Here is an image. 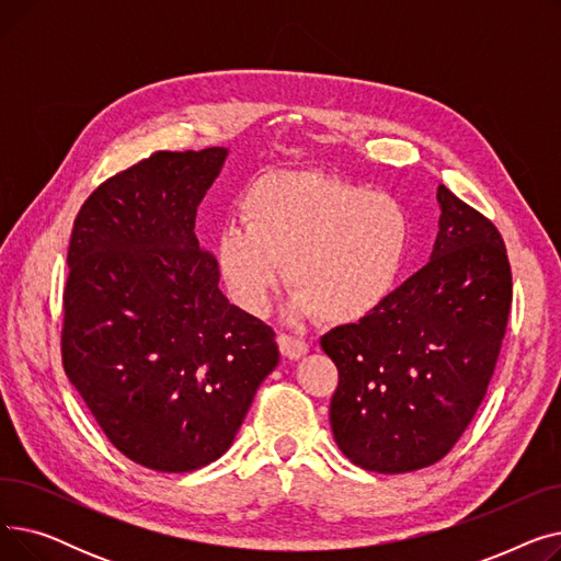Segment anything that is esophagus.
Returning a JSON list of instances; mask_svg holds the SVG:
<instances>
[{"label":"esophagus","mask_w":561,"mask_h":561,"mask_svg":"<svg viewBox=\"0 0 561 561\" xmlns=\"http://www.w3.org/2000/svg\"><path fill=\"white\" fill-rule=\"evenodd\" d=\"M277 343H279L282 355L288 359H300L302 355H307V350H309V345L302 339L290 336V334H279Z\"/></svg>","instance_id":"1"}]
</instances>
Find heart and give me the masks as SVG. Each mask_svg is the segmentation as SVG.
<instances>
[{
  "label": "heart",
  "instance_id": "obj_1",
  "mask_svg": "<svg viewBox=\"0 0 561 561\" xmlns=\"http://www.w3.org/2000/svg\"><path fill=\"white\" fill-rule=\"evenodd\" d=\"M243 224L216 239V263L233 305L271 309L284 279L293 307L347 325L385 305L409 250L402 204L320 172H271L243 199Z\"/></svg>",
  "mask_w": 561,
  "mask_h": 561
}]
</instances>
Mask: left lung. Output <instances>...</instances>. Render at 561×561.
<instances>
[{
  "instance_id": "obj_1",
  "label": "left lung",
  "mask_w": 561,
  "mask_h": 561,
  "mask_svg": "<svg viewBox=\"0 0 561 561\" xmlns=\"http://www.w3.org/2000/svg\"><path fill=\"white\" fill-rule=\"evenodd\" d=\"M427 265L320 347L339 368L330 423L341 453L375 473L444 459L489 389L512 307V268L497 227L438 186Z\"/></svg>"
}]
</instances>
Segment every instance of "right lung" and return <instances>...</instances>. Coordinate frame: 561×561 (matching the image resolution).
Listing matches in <instances>:
<instances>
[{
	"label": "right lung",
	"instance_id": "add662e5",
	"mask_svg": "<svg viewBox=\"0 0 561 561\" xmlns=\"http://www.w3.org/2000/svg\"><path fill=\"white\" fill-rule=\"evenodd\" d=\"M225 157L150 154L88 195L70 236L66 375L111 444L161 473L225 455L279 364L273 328L229 305L193 231Z\"/></svg>",
	"mask_w": 561,
	"mask_h": 561
}]
</instances>
